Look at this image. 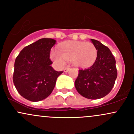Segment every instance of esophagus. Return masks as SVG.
Instances as JSON below:
<instances>
[{
  "mask_svg": "<svg viewBox=\"0 0 134 134\" xmlns=\"http://www.w3.org/2000/svg\"><path fill=\"white\" fill-rule=\"evenodd\" d=\"M70 70V69L69 68V67H66V68H65L64 69V72H67L69 71V70Z\"/></svg>",
  "mask_w": 134,
  "mask_h": 134,
  "instance_id": "obj_1",
  "label": "esophagus"
}]
</instances>
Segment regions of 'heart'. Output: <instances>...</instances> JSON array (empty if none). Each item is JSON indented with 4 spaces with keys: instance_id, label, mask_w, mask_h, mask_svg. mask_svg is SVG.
<instances>
[{
    "instance_id": "obj_1",
    "label": "heart",
    "mask_w": 134,
    "mask_h": 134,
    "mask_svg": "<svg viewBox=\"0 0 134 134\" xmlns=\"http://www.w3.org/2000/svg\"><path fill=\"white\" fill-rule=\"evenodd\" d=\"M98 51L96 47L90 42L72 41L61 44L58 50H52L50 57L59 65H65L66 61H72L79 68H86L96 61Z\"/></svg>"
}]
</instances>
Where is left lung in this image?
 <instances>
[{
    "instance_id": "1",
    "label": "left lung",
    "mask_w": 134,
    "mask_h": 134,
    "mask_svg": "<svg viewBox=\"0 0 134 134\" xmlns=\"http://www.w3.org/2000/svg\"><path fill=\"white\" fill-rule=\"evenodd\" d=\"M98 50L96 61L90 68L79 70L76 90L87 99L102 98L110 93L117 77L116 61L111 51L99 41L91 39Z\"/></svg>"
}]
</instances>
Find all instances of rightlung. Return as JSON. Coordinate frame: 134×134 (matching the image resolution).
Here are the masks:
<instances>
[{"mask_svg":"<svg viewBox=\"0 0 134 134\" xmlns=\"http://www.w3.org/2000/svg\"><path fill=\"white\" fill-rule=\"evenodd\" d=\"M52 38H41L24 47L14 63L13 82L21 96L36 102L47 98L54 89L62 71L52 68L51 48L56 43Z\"/></svg>","mask_w":134,"mask_h":134,"instance_id":"1","label":"right lung"}]
</instances>
